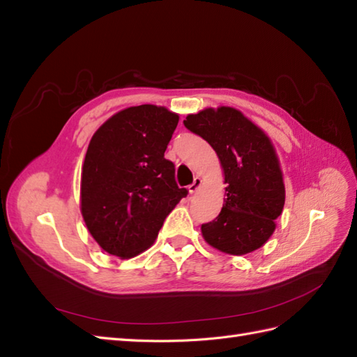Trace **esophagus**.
<instances>
[{
  "instance_id": "obj_1",
  "label": "esophagus",
  "mask_w": 357,
  "mask_h": 357,
  "mask_svg": "<svg viewBox=\"0 0 357 357\" xmlns=\"http://www.w3.org/2000/svg\"><path fill=\"white\" fill-rule=\"evenodd\" d=\"M201 185H202V179L199 178V176H196V178H195V181H193V184H192V185H188V192L193 195V193H196V192H197L199 188H201Z\"/></svg>"
}]
</instances>
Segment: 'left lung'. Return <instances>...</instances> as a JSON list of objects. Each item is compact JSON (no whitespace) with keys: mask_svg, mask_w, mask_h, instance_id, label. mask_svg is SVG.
<instances>
[{"mask_svg":"<svg viewBox=\"0 0 357 357\" xmlns=\"http://www.w3.org/2000/svg\"><path fill=\"white\" fill-rule=\"evenodd\" d=\"M184 124L218 153L227 184L219 216L201 227L205 242L231 255L259 250L275 231L286 197L271 138L229 106L190 114Z\"/></svg>","mask_w":357,"mask_h":357,"instance_id":"1","label":"left lung"}]
</instances>
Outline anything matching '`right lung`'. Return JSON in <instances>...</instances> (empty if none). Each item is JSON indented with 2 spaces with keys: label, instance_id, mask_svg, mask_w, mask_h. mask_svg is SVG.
I'll return each mask as SVG.
<instances>
[{
  "label": "right lung",
  "instance_id": "add662e5",
  "mask_svg": "<svg viewBox=\"0 0 357 357\" xmlns=\"http://www.w3.org/2000/svg\"><path fill=\"white\" fill-rule=\"evenodd\" d=\"M179 115L164 106L126 107L89 141L82 165L80 211L107 254L132 259L149 250L185 188L164 158Z\"/></svg>",
  "mask_w": 357,
  "mask_h": 357
}]
</instances>
